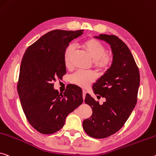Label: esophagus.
<instances>
[{
	"label": "esophagus",
	"mask_w": 156,
	"mask_h": 156,
	"mask_svg": "<svg viewBox=\"0 0 156 156\" xmlns=\"http://www.w3.org/2000/svg\"><path fill=\"white\" fill-rule=\"evenodd\" d=\"M86 93H87V91H86L85 90H83V99H85Z\"/></svg>",
	"instance_id": "1"
}]
</instances>
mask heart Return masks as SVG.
<instances>
[{"instance_id": "1", "label": "heart", "mask_w": 156, "mask_h": 156, "mask_svg": "<svg viewBox=\"0 0 156 156\" xmlns=\"http://www.w3.org/2000/svg\"><path fill=\"white\" fill-rule=\"evenodd\" d=\"M86 52L94 60V66L101 72H105L112 65L114 58L112 54L106 52V48L100 41L95 39H89L83 43ZM74 46L69 44L64 52L63 60L66 68L72 66V58L74 54ZM96 74L94 71H77L70 76V83L80 87L86 88L96 79Z\"/></svg>"}]
</instances>
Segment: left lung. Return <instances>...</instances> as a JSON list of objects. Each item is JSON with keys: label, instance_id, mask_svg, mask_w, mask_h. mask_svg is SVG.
Here are the masks:
<instances>
[{"label": "left lung", "instance_id": "8db88e82", "mask_svg": "<svg viewBox=\"0 0 156 156\" xmlns=\"http://www.w3.org/2000/svg\"><path fill=\"white\" fill-rule=\"evenodd\" d=\"M95 37L110 44L114 61L93 86L98 99L104 97L105 102L100 105L89 94L85 96V103L91 108L92 115L83 121V126L89 136L103 139L119 130L130 117L137 101L140 76L131 52L122 39L113 34Z\"/></svg>", "mask_w": 156, "mask_h": 156}]
</instances>
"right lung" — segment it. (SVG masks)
<instances>
[{"label": "right lung", "instance_id": "add662e5", "mask_svg": "<svg viewBox=\"0 0 156 156\" xmlns=\"http://www.w3.org/2000/svg\"><path fill=\"white\" fill-rule=\"evenodd\" d=\"M83 30H54L31 44L22 58L17 91L30 124L41 134L60 130L66 117L83 102L82 90L70 85L64 93L53 89L55 79L66 73L64 52Z\"/></svg>", "mask_w": 156, "mask_h": 156}]
</instances>
